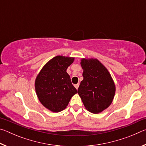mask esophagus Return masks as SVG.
Wrapping results in <instances>:
<instances>
[{
  "label": "esophagus",
  "mask_w": 146,
  "mask_h": 146,
  "mask_svg": "<svg viewBox=\"0 0 146 146\" xmlns=\"http://www.w3.org/2000/svg\"><path fill=\"white\" fill-rule=\"evenodd\" d=\"M78 86H79V84H75V88L76 89V90H78Z\"/></svg>",
  "instance_id": "obj_1"
}]
</instances>
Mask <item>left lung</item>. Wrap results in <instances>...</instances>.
<instances>
[{
	"label": "left lung",
	"instance_id": "obj_1",
	"mask_svg": "<svg viewBox=\"0 0 146 146\" xmlns=\"http://www.w3.org/2000/svg\"><path fill=\"white\" fill-rule=\"evenodd\" d=\"M80 65L83 70V80L78 93L85 108L97 114L110 106L116 91L115 84L110 73L97 58H82Z\"/></svg>",
	"mask_w": 146,
	"mask_h": 146
}]
</instances>
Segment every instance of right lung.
<instances>
[{
	"mask_svg": "<svg viewBox=\"0 0 146 146\" xmlns=\"http://www.w3.org/2000/svg\"><path fill=\"white\" fill-rule=\"evenodd\" d=\"M75 58L62 55L49 60L36 76L35 88L39 101L51 111L58 113L65 110L77 90L66 72Z\"/></svg>",
	"mask_w": 146,
	"mask_h": 146,
	"instance_id": "right-lung-1",
	"label": "right lung"
}]
</instances>
